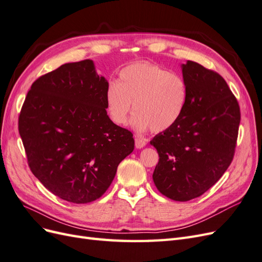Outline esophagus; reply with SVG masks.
<instances>
[{"instance_id": "obj_1", "label": "esophagus", "mask_w": 262, "mask_h": 262, "mask_svg": "<svg viewBox=\"0 0 262 262\" xmlns=\"http://www.w3.org/2000/svg\"><path fill=\"white\" fill-rule=\"evenodd\" d=\"M146 145V140L142 139V138H136V147L137 148H142Z\"/></svg>"}]
</instances>
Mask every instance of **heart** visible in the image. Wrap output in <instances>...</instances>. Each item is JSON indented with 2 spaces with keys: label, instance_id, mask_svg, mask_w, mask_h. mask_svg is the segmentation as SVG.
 Masks as SVG:
<instances>
[{
  "label": "heart",
  "instance_id": "1",
  "mask_svg": "<svg viewBox=\"0 0 262 262\" xmlns=\"http://www.w3.org/2000/svg\"><path fill=\"white\" fill-rule=\"evenodd\" d=\"M188 85L178 73L150 62H137L123 68L116 82H109L105 104L110 119L119 125L128 121L132 109L134 129L164 132L175 125L184 114Z\"/></svg>",
  "mask_w": 262,
  "mask_h": 262
}]
</instances>
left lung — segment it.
<instances>
[{
    "instance_id": "8db88e82",
    "label": "left lung",
    "mask_w": 262,
    "mask_h": 262,
    "mask_svg": "<svg viewBox=\"0 0 262 262\" xmlns=\"http://www.w3.org/2000/svg\"><path fill=\"white\" fill-rule=\"evenodd\" d=\"M188 85L184 114L150 141L160 161L153 180L162 194L185 202L200 196L231 165L241 122L238 101L215 71L193 61L182 64Z\"/></svg>"
}]
</instances>
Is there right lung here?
Instances as JSON below:
<instances>
[{
  "label": "right lung",
  "mask_w": 262,
  "mask_h": 262,
  "mask_svg": "<svg viewBox=\"0 0 262 262\" xmlns=\"http://www.w3.org/2000/svg\"><path fill=\"white\" fill-rule=\"evenodd\" d=\"M108 82L92 60L66 63L38 77L18 117L31 172L61 199L95 201L134 149L133 134L107 115Z\"/></svg>",
  "instance_id": "obj_1"
}]
</instances>
